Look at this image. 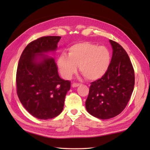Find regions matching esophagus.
I'll use <instances>...</instances> for the list:
<instances>
[{"instance_id": "34e87169", "label": "esophagus", "mask_w": 150, "mask_h": 150, "mask_svg": "<svg viewBox=\"0 0 150 150\" xmlns=\"http://www.w3.org/2000/svg\"><path fill=\"white\" fill-rule=\"evenodd\" d=\"M80 85V83H73L72 84V87H77L78 86Z\"/></svg>"}]
</instances>
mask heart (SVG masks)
<instances>
[{
	"mask_svg": "<svg viewBox=\"0 0 150 150\" xmlns=\"http://www.w3.org/2000/svg\"><path fill=\"white\" fill-rule=\"evenodd\" d=\"M110 52L106 47L92 43H77L69 48V55L62 53L57 59V65L62 75L69 79L77 71L88 80L99 79L107 71L110 63Z\"/></svg>",
	"mask_w": 150,
	"mask_h": 150,
	"instance_id": "1",
	"label": "heart"
}]
</instances>
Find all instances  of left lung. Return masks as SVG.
Instances as JSON below:
<instances>
[{"label":"left lung","instance_id":"8db88e82","mask_svg":"<svg viewBox=\"0 0 150 150\" xmlns=\"http://www.w3.org/2000/svg\"><path fill=\"white\" fill-rule=\"evenodd\" d=\"M112 57L103 77L91 83L85 102L91 115L100 119H109L123 111L133 92L135 75L132 64L125 50L113 40Z\"/></svg>","mask_w":150,"mask_h":150}]
</instances>
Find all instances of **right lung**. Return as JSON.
I'll use <instances>...</instances> for the list:
<instances>
[{"mask_svg": "<svg viewBox=\"0 0 150 150\" xmlns=\"http://www.w3.org/2000/svg\"><path fill=\"white\" fill-rule=\"evenodd\" d=\"M60 36H44L28 44L16 71V92L25 109L34 117L47 120L62 112L71 82L61 79L55 59L42 53L54 51ZM38 57L42 60L37 62Z\"/></svg>", "mask_w": 150, "mask_h": 150, "instance_id": "1", "label": "right lung"}]
</instances>
